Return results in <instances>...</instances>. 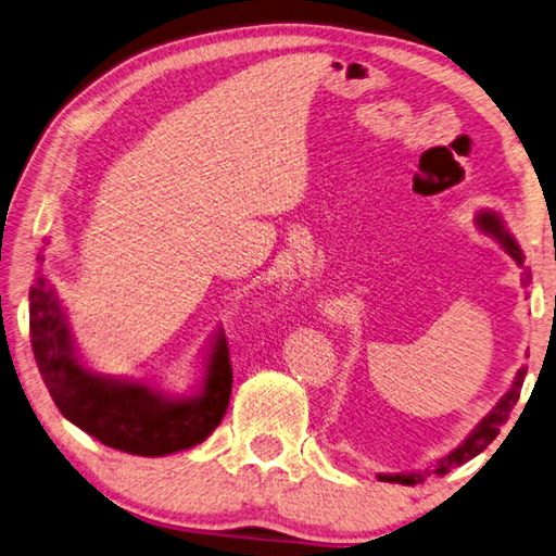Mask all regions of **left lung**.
<instances>
[{"instance_id": "1", "label": "left lung", "mask_w": 556, "mask_h": 556, "mask_svg": "<svg viewBox=\"0 0 556 556\" xmlns=\"http://www.w3.org/2000/svg\"><path fill=\"white\" fill-rule=\"evenodd\" d=\"M479 227H481L483 231L493 233V237L503 243V249L510 253L513 261L518 263V266H522V261H525L522 251H520L518 243L513 241L510 233L505 231V227H503V222H501L498 214H495V212H481V214H479ZM528 280H530V273L525 270V280H522V283L528 286ZM525 374H528V368L522 366L520 371H518V376H515L510 391L501 397L498 405H495L493 410H491L489 415H485L479 425H476V430H473L469 437H466V440H464L459 446H456L454 452L442 456V459L437 462V464H432L430 469H425V471H410V473H381V476H378V479H381V481H391V483L413 485V483H420L430 471H434L437 476H444V473H450V471L454 469V466H462V464H466L469 459H473L476 454H481V452L485 450V446H489V444L495 440V437H498L501 427H503L505 422H508L510 410H513L515 403H518V397H520V388H522V381H525Z\"/></svg>"}]
</instances>
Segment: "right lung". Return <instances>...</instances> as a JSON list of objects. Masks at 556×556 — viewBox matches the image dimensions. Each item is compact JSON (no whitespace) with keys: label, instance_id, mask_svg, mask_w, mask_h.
<instances>
[{"label":"right lung","instance_id":"obj_1","mask_svg":"<svg viewBox=\"0 0 556 556\" xmlns=\"http://www.w3.org/2000/svg\"><path fill=\"white\" fill-rule=\"evenodd\" d=\"M28 334L58 410L112 450L139 456L190 450L207 440L227 413L233 376L222 334L212 344L200 393L190 397H168L146 383L87 371L75 356L61 303L43 276L34 280L28 293Z\"/></svg>","mask_w":556,"mask_h":556}]
</instances>
